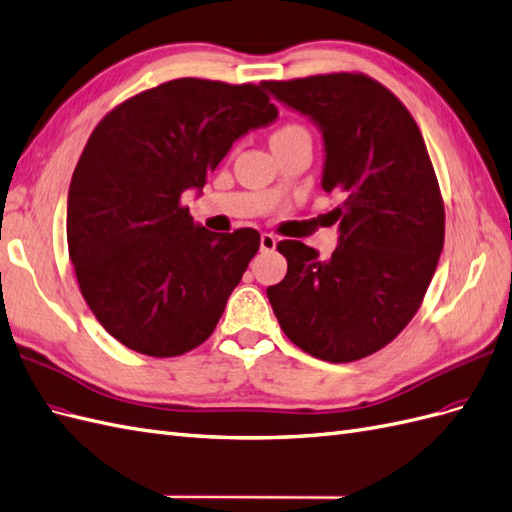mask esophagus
Returning a JSON list of instances; mask_svg holds the SVG:
<instances>
[{"mask_svg": "<svg viewBox=\"0 0 512 512\" xmlns=\"http://www.w3.org/2000/svg\"><path fill=\"white\" fill-rule=\"evenodd\" d=\"M275 245H278V239H275L273 234H269V232H262V234H260V250H262V252L275 250Z\"/></svg>", "mask_w": 512, "mask_h": 512, "instance_id": "34e87169", "label": "esophagus"}]
</instances>
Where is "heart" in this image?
I'll return each instance as SVG.
<instances>
[{
    "label": "heart",
    "mask_w": 512,
    "mask_h": 512,
    "mask_svg": "<svg viewBox=\"0 0 512 512\" xmlns=\"http://www.w3.org/2000/svg\"><path fill=\"white\" fill-rule=\"evenodd\" d=\"M290 129H299V127H297V124H286V127H282L280 131H275V133H284V131H290ZM275 133H273V135H275Z\"/></svg>",
    "instance_id": "1"
}]
</instances>
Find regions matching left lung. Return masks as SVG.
Returning <instances> with one entry per match:
<instances>
[{"label": "left lung", "instance_id": "obj_1", "mask_svg": "<svg viewBox=\"0 0 512 512\" xmlns=\"http://www.w3.org/2000/svg\"><path fill=\"white\" fill-rule=\"evenodd\" d=\"M323 133L321 187L342 193L329 215V260L280 241L284 280L267 288L290 342L323 362H355L392 342L418 312L444 250V202L407 107L362 73L262 81Z\"/></svg>", "mask_w": 512, "mask_h": 512}]
</instances>
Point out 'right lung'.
<instances>
[{"instance_id": "right-lung-1", "label": "right lung", "mask_w": 512, "mask_h": 512, "mask_svg": "<svg viewBox=\"0 0 512 512\" xmlns=\"http://www.w3.org/2000/svg\"><path fill=\"white\" fill-rule=\"evenodd\" d=\"M275 118L260 86L185 77L96 124L68 189V256L96 321L124 347L174 357L213 334L260 234L206 230L181 196Z\"/></svg>"}]
</instances>
